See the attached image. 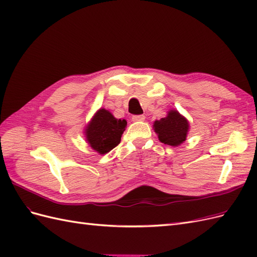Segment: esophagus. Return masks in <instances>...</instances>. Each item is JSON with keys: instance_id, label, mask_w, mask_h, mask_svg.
I'll return each instance as SVG.
<instances>
[{"instance_id": "34e87169", "label": "esophagus", "mask_w": 257, "mask_h": 257, "mask_svg": "<svg viewBox=\"0 0 257 257\" xmlns=\"http://www.w3.org/2000/svg\"><path fill=\"white\" fill-rule=\"evenodd\" d=\"M132 120L133 121H144L145 120V115L144 114H135L132 116Z\"/></svg>"}]
</instances>
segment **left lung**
Returning a JSON list of instances; mask_svg holds the SVG:
<instances>
[{
  "mask_svg": "<svg viewBox=\"0 0 257 257\" xmlns=\"http://www.w3.org/2000/svg\"><path fill=\"white\" fill-rule=\"evenodd\" d=\"M153 127L162 143L176 147L186 139L189 122L178 111L170 110L166 118L155 121Z\"/></svg>",
  "mask_w": 257,
  "mask_h": 257,
  "instance_id": "8db88e82",
  "label": "left lung"
}]
</instances>
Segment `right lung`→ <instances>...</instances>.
<instances>
[{"label": "right lung", "instance_id": "obj_1", "mask_svg": "<svg viewBox=\"0 0 257 257\" xmlns=\"http://www.w3.org/2000/svg\"><path fill=\"white\" fill-rule=\"evenodd\" d=\"M126 124L124 119L118 120L108 110L99 109L85 128L87 141L95 151L105 154L120 144Z\"/></svg>", "mask_w": 257, "mask_h": 257}]
</instances>
